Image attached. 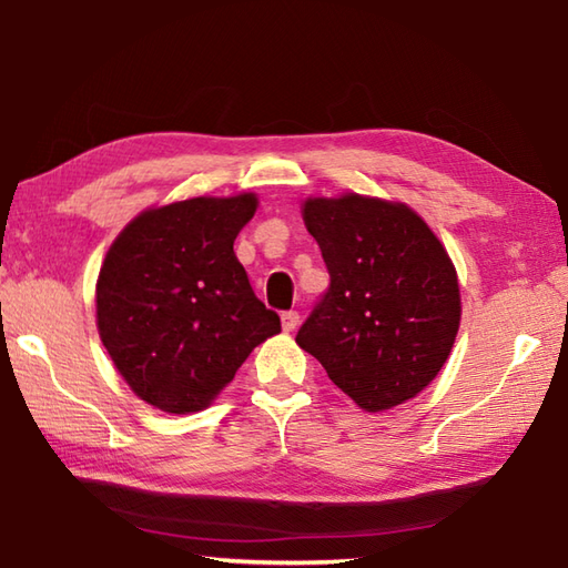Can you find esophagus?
Wrapping results in <instances>:
<instances>
[{"instance_id": "obj_1", "label": "esophagus", "mask_w": 568, "mask_h": 568, "mask_svg": "<svg viewBox=\"0 0 568 568\" xmlns=\"http://www.w3.org/2000/svg\"><path fill=\"white\" fill-rule=\"evenodd\" d=\"M281 322H283V329L285 332H293L297 324H300V315H297L295 310H287V312H283V315H281Z\"/></svg>"}]
</instances>
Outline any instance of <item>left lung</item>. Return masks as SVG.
<instances>
[{
	"label": "left lung",
	"instance_id": "left-lung-1",
	"mask_svg": "<svg viewBox=\"0 0 568 568\" xmlns=\"http://www.w3.org/2000/svg\"><path fill=\"white\" fill-rule=\"evenodd\" d=\"M329 287L295 342L352 400L381 413L415 397L449 358L462 320L456 271L405 207L361 195L305 202Z\"/></svg>",
	"mask_w": 568,
	"mask_h": 568
}]
</instances>
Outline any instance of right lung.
<instances>
[{"label": "right lung", "instance_id": "obj_1", "mask_svg": "<svg viewBox=\"0 0 568 568\" xmlns=\"http://www.w3.org/2000/svg\"><path fill=\"white\" fill-rule=\"evenodd\" d=\"M256 197H192L139 214L106 251L98 327L129 388L163 413L207 407L281 317L253 293L234 239Z\"/></svg>", "mask_w": 568, "mask_h": 568}]
</instances>
